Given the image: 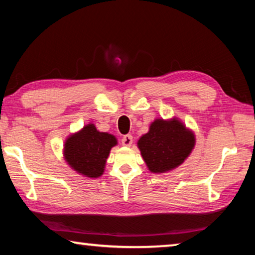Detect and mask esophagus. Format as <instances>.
I'll list each match as a JSON object with an SVG mask.
<instances>
[{
	"instance_id": "34e87169",
	"label": "esophagus",
	"mask_w": 255,
	"mask_h": 255,
	"mask_svg": "<svg viewBox=\"0 0 255 255\" xmlns=\"http://www.w3.org/2000/svg\"><path fill=\"white\" fill-rule=\"evenodd\" d=\"M122 144L126 147H129L132 144V136L131 135H125L122 139Z\"/></svg>"
}]
</instances>
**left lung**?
<instances>
[{
    "label": "left lung",
    "instance_id": "left-lung-1",
    "mask_svg": "<svg viewBox=\"0 0 255 255\" xmlns=\"http://www.w3.org/2000/svg\"><path fill=\"white\" fill-rule=\"evenodd\" d=\"M196 136L178 118L155 119L137 146L152 173L176 169L191 154Z\"/></svg>",
    "mask_w": 255,
    "mask_h": 255
}]
</instances>
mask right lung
Masks as SVG:
<instances>
[{"instance_id": "obj_1", "label": "right lung", "mask_w": 255, "mask_h": 255, "mask_svg": "<svg viewBox=\"0 0 255 255\" xmlns=\"http://www.w3.org/2000/svg\"><path fill=\"white\" fill-rule=\"evenodd\" d=\"M117 144L116 136L99 131L94 124H88L66 138L64 158L79 174L91 179L100 178L110 150Z\"/></svg>"}]
</instances>
